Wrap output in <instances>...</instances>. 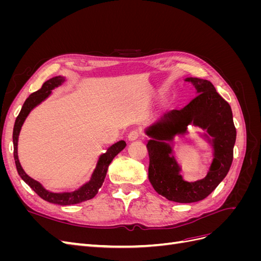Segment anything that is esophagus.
<instances>
[{"label":"esophagus","mask_w":261,"mask_h":261,"mask_svg":"<svg viewBox=\"0 0 261 261\" xmlns=\"http://www.w3.org/2000/svg\"><path fill=\"white\" fill-rule=\"evenodd\" d=\"M139 136H140V133L138 130H132V132H129L127 137L129 140H136Z\"/></svg>","instance_id":"1"}]
</instances>
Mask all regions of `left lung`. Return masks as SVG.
<instances>
[{
    "instance_id": "8db88e82",
    "label": "left lung",
    "mask_w": 261,
    "mask_h": 261,
    "mask_svg": "<svg viewBox=\"0 0 261 261\" xmlns=\"http://www.w3.org/2000/svg\"><path fill=\"white\" fill-rule=\"evenodd\" d=\"M197 96L180 110L164 113L146 129L150 138L148 177L158 194L175 202H196L206 198L226 176L233 161L236 129L230 105L217 92L209 81L188 77ZM192 123L204 130L214 149V160L206 178L187 182L180 175V167L166 143L175 135H185Z\"/></svg>"
}]
</instances>
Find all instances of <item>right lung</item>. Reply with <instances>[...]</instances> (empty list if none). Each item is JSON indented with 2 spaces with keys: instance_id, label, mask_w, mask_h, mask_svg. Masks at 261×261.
<instances>
[{
  "instance_id": "obj_1",
  "label": "right lung",
  "mask_w": 261,
  "mask_h": 261,
  "mask_svg": "<svg viewBox=\"0 0 261 261\" xmlns=\"http://www.w3.org/2000/svg\"><path fill=\"white\" fill-rule=\"evenodd\" d=\"M65 78L63 76H55L51 80L46 81L40 89L38 91L31 93L30 96L26 99L25 103H23L20 112L15 121L14 125V130H13V144H14V159H15V164H16V169L19 176L23 179L26 184H28L34 191L41 197L42 199L49 201L51 203H57L61 204V206H68V204H75V203H80L86 200H89L93 198L94 196L98 194L99 188L102 186L107 175L108 168L110 163L112 162L114 159V156L120 153L122 150L125 148L126 143L124 140H120L112 145L111 147H109L107 152L101 154L99 156V160L97 163V167L94 169L91 178L88 181V183L84 184L82 187L74 192L70 193H52L48 189H45L42 184L39 183L38 180L34 179L33 177H30L27 173L23 171L21 168L20 162L18 160V154H17V145H18V136L21 129V126L25 122L26 117L30 113L31 110L36 108L38 105H40L42 101H44L46 98H48L52 90L57 87L61 86L63 83H64Z\"/></svg>"
}]
</instances>
